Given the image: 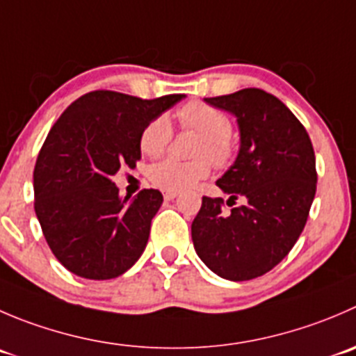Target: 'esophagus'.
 <instances>
[{
    "label": "esophagus",
    "instance_id": "1",
    "mask_svg": "<svg viewBox=\"0 0 356 356\" xmlns=\"http://www.w3.org/2000/svg\"><path fill=\"white\" fill-rule=\"evenodd\" d=\"M163 198L165 200H167V202H170V200H175V198H177V195H175V193H165V195H163Z\"/></svg>",
    "mask_w": 356,
    "mask_h": 356
}]
</instances>
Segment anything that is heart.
Instances as JSON below:
<instances>
[{
	"label": "heart",
	"instance_id": "1",
	"mask_svg": "<svg viewBox=\"0 0 356 356\" xmlns=\"http://www.w3.org/2000/svg\"><path fill=\"white\" fill-rule=\"evenodd\" d=\"M182 129L200 134L196 143V160L181 161L167 158L149 168V181L168 193H181L193 188L210 174V159L216 167H224L234 153L231 140V120L217 108L205 102H189L175 113ZM172 140V127L165 116H156L143 129L139 137L140 151L147 156H160ZM209 157L208 161L206 158Z\"/></svg>",
	"mask_w": 356,
	"mask_h": 356
}]
</instances>
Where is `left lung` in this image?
Returning <instances> with one entry per match:
<instances>
[{
  "mask_svg": "<svg viewBox=\"0 0 356 356\" xmlns=\"http://www.w3.org/2000/svg\"><path fill=\"white\" fill-rule=\"evenodd\" d=\"M236 116L240 151L217 186L245 200L226 212L222 198H202L191 224L198 257L220 278L252 280L271 271L301 236L316 193L315 151L294 113L261 88L205 99Z\"/></svg>",
  "mask_w": 356,
  "mask_h": 356,
  "instance_id": "obj_1",
  "label": "left lung"
}]
</instances>
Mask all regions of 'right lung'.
Returning a JSON list of instances; mask_svg holds the SVG:
<instances>
[{
	"label": "right lung",
	"instance_id": "add662e5",
	"mask_svg": "<svg viewBox=\"0 0 356 356\" xmlns=\"http://www.w3.org/2000/svg\"><path fill=\"white\" fill-rule=\"evenodd\" d=\"M182 99L175 94L144 101L95 90L72 102L51 127L34 167V210L65 270L109 280L143 255L163 196L143 189L129 202L113 177L122 167H136L144 127Z\"/></svg>",
	"mask_w": 356,
	"mask_h": 356
}]
</instances>
